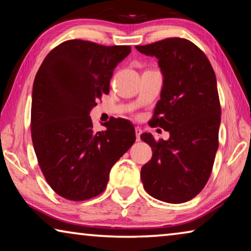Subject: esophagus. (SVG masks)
I'll return each mask as SVG.
<instances>
[{
	"mask_svg": "<svg viewBox=\"0 0 251 251\" xmlns=\"http://www.w3.org/2000/svg\"><path fill=\"white\" fill-rule=\"evenodd\" d=\"M135 133H136V139H137V142H139V141H141L142 129L139 128V127H136V128H135Z\"/></svg>",
	"mask_w": 251,
	"mask_h": 251,
	"instance_id": "1",
	"label": "esophagus"
}]
</instances>
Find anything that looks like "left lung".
Here are the masks:
<instances>
[{
    "instance_id": "1",
    "label": "left lung",
    "mask_w": 251,
    "mask_h": 251,
    "mask_svg": "<svg viewBox=\"0 0 251 251\" xmlns=\"http://www.w3.org/2000/svg\"><path fill=\"white\" fill-rule=\"evenodd\" d=\"M136 49L158 58L164 85L151 126L171 135L156 141L142 134L152 147L141 172L144 188L161 201H188L209 179L219 145L222 108L215 72L205 53L186 39L169 37Z\"/></svg>"
}]
</instances>
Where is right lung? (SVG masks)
Here are the masks:
<instances>
[{"mask_svg":"<svg viewBox=\"0 0 251 251\" xmlns=\"http://www.w3.org/2000/svg\"><path fill=\"white\" fill-rule=\"evenodd\" d=\"M130 50L128 45L70 40L50 50L37 71L32 142L46 181L63 198L82 201L103 193L110 169L136 141L127 120L114 118L103 124L106 130L96 131L90 117Z\"/></svg>","mask_w":251,"mask_h":251,"instance_id":"add662e5","label":"right lung"}]
</instances>
